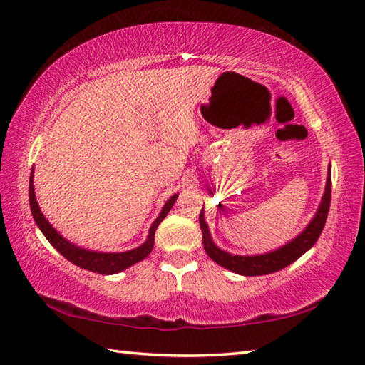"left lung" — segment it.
I'll return each instance as SVG.
<instances>
[{"label": "left lung", "mask_w": 365, "mask_h": 365, "mask_svg": "<svg viewBox=\"0 0 365 365\" xmlns=\"http://www.w3.org/2000/svg\"><path fill=\"white\" fill-rule=\"evenodd\" d=\"M329 204H331V170L328 174V182H327V188H324L323 200L319 207V212L315 213L311 224L302 230V234H299L297 238L292 240L290 243H287L285 246L279 247V250L273 252L262 254V255H232L229 252H224L222 250H220L218 246H215V243L212 242L210 232H208L207 222L204 220V212L200 210L199 224H200V230H202L204 250L208 254V257L215 260L218 265L234 271L237 274L262 276V274L274 273V271L289 267L290 263L299 259L302 254L311 250V247L315 245V242L319 240L322 230L324 227V222H327Z\"/></svg>", "instance_id": "1"}]
</instances>
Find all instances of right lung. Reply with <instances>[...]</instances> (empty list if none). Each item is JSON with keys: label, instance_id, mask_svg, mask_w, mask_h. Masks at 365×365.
<instances>
[{"label": "right lung", "instance_id": "obj_1", "mask_svg": "<svg viewBox=\"0 0 365 365\" xmlns=\"http://www.w3.org/2000/svg\"><path fill=\"white\" fill-rule=\"evenodd\" d=\"M34 175L31 173L29 177V205H31V212H33L34 221L37 222L38 229L42 230V234L46 237V240L56 247L58 252L63 254V257H66L68 262L75 263L76 267L94 271V273L98 274H114L119 273V271H123L125 268L135 265V263L141 262L143 259H145L147 255L150 254V251L153 250V243H155V230H157L158 224L166 218V215L169 213L170 208H173L177 195H174L170 197L166 205L163 207V210L160 213V216L155 222L152 224V227L149 230V237H147L145 243L138 246L136 250H131L127 252H96V251H88L83 250V247L75 246L72 243H68L66 238L61 237L56 230L53 229L51 224L45 220V216L42 215L41 208L37 205L36 200V192H34Z\"/></svg>", "mask_w": 365, "mask_h": 365}]
</instances>
